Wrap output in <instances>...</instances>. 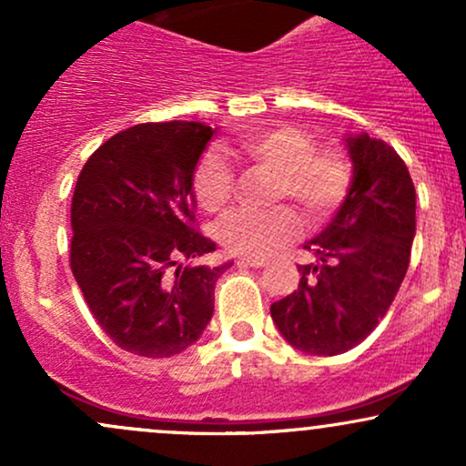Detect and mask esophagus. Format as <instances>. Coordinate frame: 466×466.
Wrapping results in <instances>:
<instances>
[{
	"mask_svg": "<svg viewBox=\"0 0 466 466\" xmlns=\"http://www.w3.org/2000/svg\"><path fill=\"white\" fill-rule=\"evenodd\" d=\"M238 265L240 267H254V269H260V267H265L267 265V260L265 258H238Z\"/></svg>",
	"mask_w": 466,
	"mask_h": 466,
	"instance_id": "1",
	"label": "esophagus"
}]
</instances>
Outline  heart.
Returning a JSON list of instances; mask_svg holds the SVG:
<instances>
[{
  "label": "heart",
  "instance_id": "obj_1",
  "mask_svg": "<svg viewBox=\"0 0 466 466\" xmlns=\"http://www.w3.org/2000/svg\"><path fill=\"white\" fill-rule=\"evenodd\" d=\"M229 153L276 170L274 199L291 197L309 221L333 217L352 188V166L344 153L318 148L309 131L293 125L267 127L240 136ZM192 192L206 212L226 210L234 197V170L226 155L208 151L192 177ZM300 232V215L287 203L265 210H238L218 226V240L240 256H269Z\"/></svg>",
  "mask_w": 466,
  "mask_h": 466
}]
</instances>
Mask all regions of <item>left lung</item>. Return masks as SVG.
<instances>
[{"instance_id":"obj_1","label":"left lung","mask_w":466,"mask_h":466,"mask_svg":"<svg viewBox=\"0 0 466 466\" xmlns=\"http://www.w3.org/2000/svg\"><path fill=\"white\" fill-rule=\"evenodd\" d=\"M355 173L333 223L304 249L293 293L271 304V318L293 349L330 357L355 349L388 313L410 265L416 190L400 155L368 133L349 137Z\"/></svg>"}]
</instances>
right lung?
Returning <instances> with one entry per match:
<instances>
[{"mask_svg":"<svg viewBox=\"0 0 466 466\" xmlns=\"http://www.w3.org/2000/svg\"><path fill=\"white\" fill-rule=\"evenodd\" d=\"M212 133L203 122H144L100 144L78 175L69 267L100 329L137 357L195 344L232 265H184L217 249L195 228L192 195Z\"/></svg>","mask_w":466,"mask_h":466,"instance_id":"obj_1","label":"right lung"}]
</instances>
